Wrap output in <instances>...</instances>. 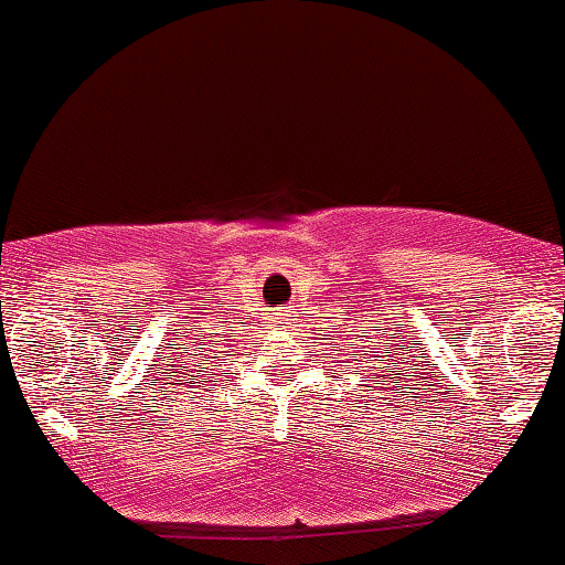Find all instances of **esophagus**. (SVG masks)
<instances>
[{"mask_svg": "<svg viewBox=\"0 0 565 565\" xmlns=\"http://www.w3.org/2000/svg\"><path fill=\"white\" fill-rule=\"evenodd\" d=\"M286 317H289V315H286V311H279V315H276V319H279V324H286Z\"/></svg>", "mask_w": 565, "mask_h": 565, "instance_id": "obj_1", "label": "esophagus"}]
</instances>
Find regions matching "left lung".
I'll return each mask as SVG.
<instances>
[{
    "instance_id": "obj_1",
    "label": "left lung",
    "mask_w": 565,
    "mask_h": 565,
    "mask_svg": "<svg viewBox=\"0 0 565 565\" xmlns=\"http://www.w3.org/2000/svg\"><path fill=\"white\" fill-rule=\"evenodd\" d=\"M363 337H367V334H363ZM352 340H355V337H352ZM370 340H373V337H370ZM401 349L402 352L398 353L397 350ZM373 350H383L381 355H370V358H385L383 360V373L385 375H398V370H401V360H406L408 363V352H406V344H395V340L391 342V340H385V342H370V344H358L355 348V352H360V360H358V365H365L367 363V358H363V355H367V352H373ZM383 377V375H381Z\"/></svg>"
}]
</instances>
